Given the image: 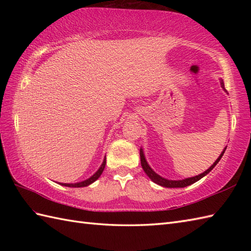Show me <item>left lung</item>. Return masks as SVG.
Wrapping results in <instances>:
<instances>
[{"label":"left lung","instance_id":"1","mask_svg":"<svg viewBox=\"0 0 251 251\" xmlns=\"http://www.w3.org/2000/svg\"><path fill=\"white\" fill-rule=\"evenodd\" d=\"M220 84H221V87L223 88V90H225L226 93H227L226 89L225 88V83H223L222 79H220ZM226 150V148H225V150L221 152L220 156L216 159V162L212 164L211 166L206 170V172H204V173L199 175V176H195V177L186 178V179H183V180H168V179H165V178L161 177V176H159V175H157L150 166H149V164H148L147 159L145 157V154H143L142 149H140V161H141V166H142L143 170H145V173L148 175V177L150 178L153 181V182H155L158 185L165 186V188H184V186H188V185H191V184L195 183L196 181H199L202 177H205L207 174H209L211 170L215 168L216 165L219 163V161L221 159V157L223 156V154H225Z\"/></svg>","mask_w":251,"mask_h":251}]
</instances>
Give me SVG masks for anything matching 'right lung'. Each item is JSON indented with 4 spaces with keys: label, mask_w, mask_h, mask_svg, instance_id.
<instances>
[{
    "label": "right lung",
    "mask_w": 251,
    "mask_h": 251,
    "mask_svg": "<svg viewBox=\"0 0 251 251\" xmlns=\"http://www.w3.org/2000/svg\"><path fill=\"white\" fill-rule=\"evenodd\" d=\"M104 167H105V157L103 159L102 164H101L100 168L90 178L84 180V181H81V182H77V183H60V184L65 185V186H70V188H83V186H87L89 184H92L93 182H95V181L100 177L101 174H102V172H103Z\"/></svg>",
    "instance_id": "right-lung-1"
}]
</instances>
